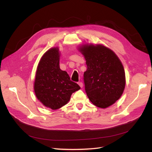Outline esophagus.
Listing matches in <instances>:
<instances>
[{
    "label": "esophagus",
    "instance_id": "34e87169",
    "mask_svg": "<svg viewBox=\"0 0 152 152\" xmlns=\"http://www.w3.org/2000/svg\"><path fill=\"white\" fill-rule=\"evenodd\" d=\"M78 83V85L80 86V88H82V87H83V83L82 82H79Z\"/></svg>",
    "mask_w": 152,
    "mask_h": 152
}]
</instances>
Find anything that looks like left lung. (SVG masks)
<instances>
[{
	"mask_svg": "<svg viewBox=\"0 0 152 152\" xmlns=\"http://www.w3.org/2000/svg\"><path fill=\"white\" fill-rule=\"evenodd\" d=\"M86 60L85 90L97 107L107 108L120 98L125 86V70L118 56L102 45L80 48Z\"/></svg>",
	"mask_w": 152,
	"mask_h": 152,
	"instance_id": "obj_1",
	"label": "left lung"
}]
</instances>
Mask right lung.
Listing matches in <instances>:
<instances>
[{"label": "right lung", "mask_w": 152, "mask_h": 152, "mask_svg": "<svg viewBox=\"0 0 152 152\" xmlns=\"http://www.w3.org/2000/svg\"><path fill=\"white\" fill-rule=\"evenodd\" d=\"M35 95L42 104L57 110L67 104L72 93L80 87L70 80L65 71L59 67V52L51 48L42 57L37 67L34 86Z\"/></svg>", "instance_id": "1"}]
</instances>
